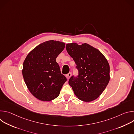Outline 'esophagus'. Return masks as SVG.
<instances>
[{"label": "esophagus", "mask_w": 134, "mask_h": 134, "mask_svg": "<svg viewBox=\"0 0 134 134\" xmlns=\"http://www.w3.org/2000/svg\"><path fill=\"white\" fill-rule=\"evenodd\" d=\"M71 72H69L68 74L66 75V78L68 80V79H70V77H71Z\"/></svg>", "instance_id": "obj_1"}]
</instances>
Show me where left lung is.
Wrapping results in <instances>:
<instances>
[{"label": "left lung", "mask_w": 134, "mask_h": 134, "mask_svg": "<svg viewBox=\"0 0 134 134\" xmlns=\"http://www.w3.org/2000/svg\"><path fill=\"white\" fill-rule=\"evenodd\" d=\"M66 48L79 70L77 77L71 76L68 83L77 98L84 102L97 99L110 81V66L104 55L87 43H68Z\"/></svg>", "instance_id": "left-lung-1"}]
</instances>
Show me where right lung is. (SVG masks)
<instances>
[{
    "mask_svg": "<svg viewBox=\"0 0 134 134\" xmlns=\"http://www.w3.org/2000/svg\"><path fill=\"white\" fill-rule=\"evenodd\" d=\"M65 47L64 42L50 40L36 46L26 56L22 74L29 90L36 99L50 101L59 96L67 79L56 58Z\"/></svg>",
    "mask_w": 134,
    "mask_h": 134,
    "instance_id": "obj_1",
    "label": "right lung"
}]
</instances>
